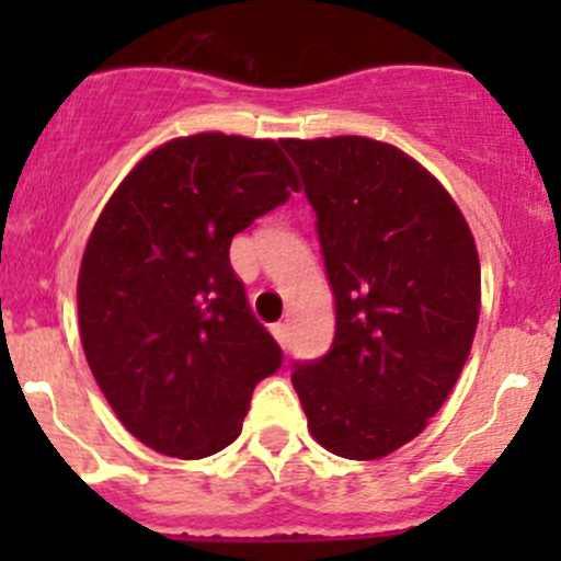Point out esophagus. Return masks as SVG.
<instances>
[{"label": "esophagus", "mask_w": 561, "mask_h": 561, "mask_svg": "<svg viewBox=\"0 0 561 561\" xmlns=\"http://www.w3.org/2000/svg\"><path fill=\"white\" fill-rule=\"evenodd\" d=\"M271 333H274V339L282 344V347H287V336H290V333H287V322H276V325H271Z\"/></svg>", "instance_id": "1"}]
</instances>
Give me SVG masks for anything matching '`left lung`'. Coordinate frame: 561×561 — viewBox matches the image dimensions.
<instances>
[{
  "mask_svg": "<svg viewBox=\"0 0 561 561\" xmlns=\"http://www.w3.org/2000/svg\"><path fill=\"white\" fill-rule=\"evenodd\" d=\"M317 214L336 333L293 364L309 432L371 461L426 428L454 390L480 317V260L454 197L396 146L360 135L279 140Z\"/></svg>",
  "mask_w": 561,
  "mask_h": 561,
  "instance_id": "left-lung-1",
  "label": "left lung"
}]
</instances>
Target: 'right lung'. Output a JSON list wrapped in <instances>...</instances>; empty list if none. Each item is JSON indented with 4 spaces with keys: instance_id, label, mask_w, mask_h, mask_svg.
I'll return each instance as SVG.
<instances>
[{
    "instance_id": "add662e5",
    "label": "right lung",
    "mask_w": 561,
    "mask_h": 561,
    "mask_svg": "<svg viewBox=\"0 0 561 561\" xmlns=\"http://www.w3.org/2000/svg\"><path fill=\"white\" fill-rule=\"evenodd\" d=\"M290 190L276 140L201 133L146 154L105 203L78 274L83 353L124 428L157 454L228 448L254 386L282 366L230 241Z\"/></svg>"
}]
</instances>
